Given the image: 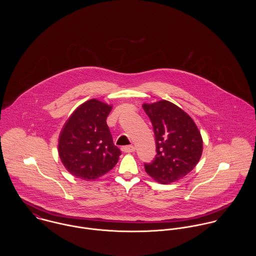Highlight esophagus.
Masks as SVG:
<instances>
[{
	"mask_svg": "<svg viewBox=\"0 0 256 256\" xmlns=\"http://www.w3.org/2000/svg\"><path fill=\"white\" fill-rule=\"evenodd\" d=\"M122 150L124 152H135V146H122Z\"/></svg>",
	"mask_w": 256,
	"mask_h": 256,
	"instance_id": "obj_1",
	"label": "esophagus"
}]
</instances>
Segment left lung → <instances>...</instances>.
<instances>
[{
  "mask_svg": "<svg viewBox=\"0 0 256 256\" xmlns=\"http://www.w3.org/2000/svg\"><path fill=\"white\" fill-rule=\"evenodd\" d=\"M156 138V154L145 164L146 174L156 182L168 184L182 180L198 164L203 140L193 119L168 100L144 104Z\"/></svg>",
  "mask_w": 256,
  "mask_h": 256,
  "instance_id": "left-lung-1",
  "label": "left lung"
}]
</instances>
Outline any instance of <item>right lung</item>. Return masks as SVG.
I'll return each mask as SVG.
<instances>
[{"label": "right lung", "instance_id": "right-lung-1", "mask_svg": "<svg viewBox=\"0 0 256 256\" xmlns=\"http://www.w3.org/2000/svg\"><path fill=\"white\" fill-rule=\"evenodd\" d=\"M112 106L90 100L76 108L65 122L58 152L66 170L78 178L90 182L111 170L120 150L113 144L106 118Z\"/></svg>", "mask_w": 256, "mask_h": 256}]
</instances>
